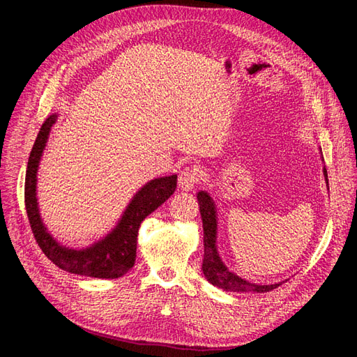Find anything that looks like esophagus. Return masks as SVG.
I'll list each match as a JSON object with an SVG mask.
<instances>
[{
  "instance_id": "esophagus-1",
  "label": "esophagus",
  "mask_w": 357,
  "mask_h": 357,
  "mask_svg": "<svg viewBox=\"0 0 357 357\" xmlns=\"http://www.w3.org/2000/svg\"><path fill=\"white\" fill-rule=\"evenodd\" d=\"M199 180V172L197 168H185L178 176V188L181 190H192L193 188H195V185Z\"/></svg>"
}]
</instances>
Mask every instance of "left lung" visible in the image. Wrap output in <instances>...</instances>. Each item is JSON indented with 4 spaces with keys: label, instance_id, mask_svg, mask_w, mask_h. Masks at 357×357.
<instances>
[{
    "label": "left lung",
    "instance_id": "1",
    "mask_svg": "<svg viewBox=\"0 0 357 357\" xmlns=\"http://www.w3.org/2000/svg\"><path fill=\"white\" fill-rule=\"evenodd\" d=\"M323 176H325V181L329 190L326 167H323ZM197 198L199 204L204 228L202 273L205 278H207L213 286L220 287L226 291H257V294H264V291H269L282 284V282L275 284L250 283L247 282V280L241 278L240 275H236L235 273L229 271L218 252V207H215V202L205 190L198 192Z\"/></svg>",
    "mask_w": 357,
    "mask_h": 357
}]
</instances>
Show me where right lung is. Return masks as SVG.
I'll list each match as a JSON object with an SVG mask.
<instances>
[{"label": "right lung", "instance_id": "add662e5", "mask_svg": "<svg viewBox=\"0 0 357 357\" xmlns=\"http://www.w3.org/2000/svg\"><path fill=\"white\" fill-rule=\"evenodd\" d=\"M58 113L50 114L41 125L34 147L28 159L25 177V207L32 234L50 261L71 274L95 278H119L135 264L137 236L142 222L159 205L164 204L177 188V176L150 180L139 189L119 219L117 225L100 241L86 248H70L53 238L43 223L37 202V172L46 149L52 126L56 123Z\"/></svg>", "mask_w": 357, "mask_h": 357}]
</instances>
